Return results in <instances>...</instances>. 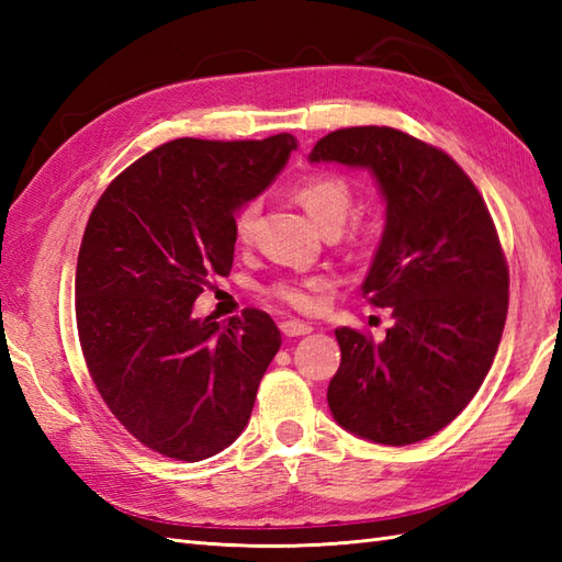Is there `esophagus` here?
Here are the masks:
<instances>
[{"mask_svg":"<svg viewBox=\"0 0 562 562\" xmlns=\"http://www.w3.org/2000/svg\"><path fill=\"white\" fill-rule=\"evenodd\" d=\"M280 330L288 338H296V336H308V333L314 330V326L312 324H304V321H282Z\"/></svg>","mask_w":562,"mask_h":562,"instance_id":"1","label":"esophagus"}]
</instances>
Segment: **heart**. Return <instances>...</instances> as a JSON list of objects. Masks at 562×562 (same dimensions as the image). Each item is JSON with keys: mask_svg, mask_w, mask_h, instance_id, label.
Here are the masks:
<instances>
[{"mask_svg": "<svg viewBox=\"0 0 562 562\" xmlns=\"http://www.w3.org/2000/svg\"><path fill=\"white\" fill-rule=\"evenodd\" d=\"M294 200L306 210V214L314 220L318 229L340 232L352 212L355 193L348 178H342L338 173H316L294 186ZM258 217L260 200H248L246 205L238 207L234 217V236L238 244L254 241ZM328 284L330 282L324 274H312V278L304 280H278L270 284L268 292L274 300H280L292 308L312 312V308H316V294L324 292Z\"/></svg>", "mask_w": 562, "mask_h": 562, "instance_id": "heart-1", "label": "heart"}]
</instances>
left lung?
<instances>
[{
	"instance_id": "obj_1",
	"label": "left lung",
	"mask_w": 562,
	"mask_h": 562,
	"mask_svg": "<svg viewBox=\"0 0 562 562\" xmlns=\"http://www.w3.org/2000/svg\"><path fill=\"white\" fill-rule=\"evenodd\" d=\"M308 161L367 169L386 200L362 296L389 308L393 326L384 340L336 330L330 413L376 445H415L471 403L503 338L509 272L493 217L449 154L401 130H336Z\"/></svg>"
}]
</instances>
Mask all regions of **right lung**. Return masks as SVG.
I'll use <instances>...</instances> for the list:
<instances>
[{
	"instance_id": "obj_1",
	"label": "right lung",
	"mask_w": 562,
	"mask_h": 562,
	"mask_svg": "<svg viewBox=\"0 0 562 562\" xmlns=\"http://www.w3.org/2000/svg\"><path fill=\"white\" fill-rule=\"evenodd\" d=\"M296 139L181 137L105 188L77 260V328L101 398L142 445L202 461L244 432L280 350L260 308L222 326L193 304L234 262V214L278 176Z\"/></svg>"
}]
</instances>
